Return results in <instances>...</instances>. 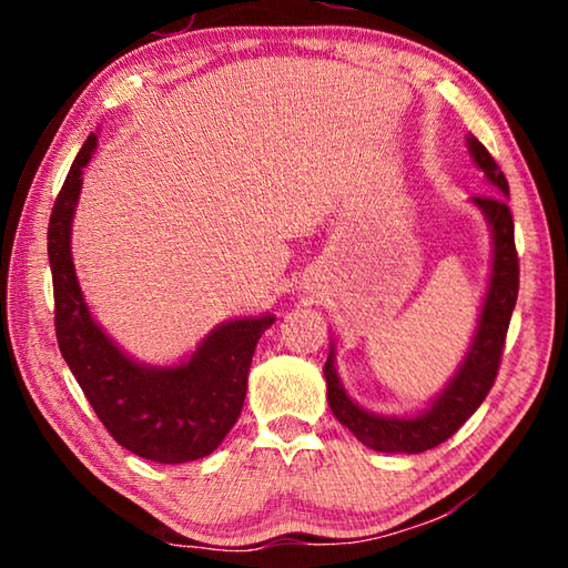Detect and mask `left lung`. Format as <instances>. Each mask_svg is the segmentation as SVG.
Wrapping results in <instances>:
<instances>
[{
    "mask_svg": "<svg viewBox=\"0 0 568 568\" xmlns=\"http://www.w3.org/2000/svg\"><path fill=\"white\" fill-rule=\"evenodd\" d=\"M468 152L476 165L486 172L501 195H508V182L501 168L496 165L480 142L468 134ZM474 203L486 215L494 233V265L491 283L484 307H480L478 328L474 343L460 363L454 381L440 390V396L413 418H388L376 413L363 410L358 403L348 398L343 390L338 373L333 365V348L325 361V381H328V406L333 416L338 418L363 446L381 454H423V450L436 448L448 440L464 423L474 416V410L484 403L498 376L501 365L506 331L511 323V313L518 297V253L514 243V217L506 205V197H474Z\"/></svg>",
    "mask_w": 568,
    "mask_h": 568,
    "instance_id": "obj_1",
    "label": "left lung"
}]
</instances>
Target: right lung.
Masks as SVG:
<instances>
[{
  "instance_id": "obj_1",
  "label": "right lung",
  "mask_w": 568,
  "mask_h": 568,
  "mask_svg": "<svg viewBox=\"0 0 568 568\" xmlns=\"http://www.w3.org/2000/svg\"><path fill=\"white\" fill-rule=\"evenodd\" d=\"M98 138L84 140L54 200L47 255L54 287V331L62 358L98 418L120 446L155 464H187L213 454L243 410L255 345L273 315L217 325L190 361L152 368L124 355L92 321L77 283L70 235Z\"/></svg>"
}]
</instances>
